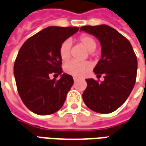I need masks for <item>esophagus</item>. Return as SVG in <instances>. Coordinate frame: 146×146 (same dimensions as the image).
<instances>
[{"instance_id": "1", "label": "esophagus", "mask_w": 146, "mask_h": 146, "mask_svg": "<svg viewBox=\"0 0 146 146\" xmlns=\"http://www.w3.org/2000/svg\"><path fill=\"white\" fill-rule=\"evenodd\" d=\"M73 80H74V82L76 83V81H77V78H76V77H73Z\"/></svg>"}]
</instances>
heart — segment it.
<instances>
[{
  "label": "heart",
  "instance_id": "heart-1",
  "mask_svg": "<svg viewBox=\"0 0 146 146\" xmlns=\"http://www.w3.org/2000/svg\"><path fill=\"white\" fill-rule=\"evenodd\" d=\"M77 42L80 44L88 51L90 57H94L95 55V50L97 47V41L93 36L88 34H82L77 38ZM59 55L62 61L66 62L71 57L70 53V43L69 41H64L59 47ZM91 64L88 62H78L76 61H71L66 64L64 67L65 72L70 75L76 77L85 76L91 70Z\"/></svg>",
  "mask_w": 146,
  "mask_h": 146
}]
</instances>
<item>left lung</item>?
Instances as JSON below:
<instances>
[{
  "mask_svg": "<svg viewBox=\"0 0 146 146\" xmlns=\"http://www.w3.org/2000/svg\"><path fill=\"white\" fill-rule=\"evenodd\" d=\"M95 36L102 46V58L94 69L104 80L86 79L83 100L90 110L110 113L121 106L135 86L138 61L131 43L125 36L107 25L80 27Z\"/></svg>",
  "mask_w": 146,
  "mask_h": 146,
  "instance_id": "obj_1",
  "label": "left lung"
}]
</instances>
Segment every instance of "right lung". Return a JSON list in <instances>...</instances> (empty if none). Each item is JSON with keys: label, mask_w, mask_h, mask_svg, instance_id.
I'll return each mask as SVG.
<instances>
[{"label": "right lung", "mask_w": 146, "mask_h": 146, "mask_svg": "<svg viewBox=\"0 0 146 146\" xmlns=\"http://www.w3.org/2000/svg\"><path fill=\"white\" fill-rule=\"evenodd\" d=\"M79 30L77 27H49L27 39L14 64L19 95L24 105L36 114L44 116L57 112L63 106L73 84V76L62 73L59 47Z\"/></svg>", "instance_id": "1"}]
</instances>
